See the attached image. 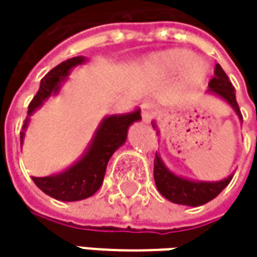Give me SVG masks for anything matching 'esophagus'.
<instances>
[{
	"mask_svg": "<svg viewBox=\"0 0 257 257\" xmlns=\"http://www.w3.org/2000/svg\"><path fill=\"white\" fill-rule=\"evenodd\" d=\"M141 114H143L144 122H149V120L153 119V116L156 114V107H155L153 104H144V105H143Z\"/></svg>",
	"mask_w": 257,
	"mask_h": 257,
	"instance_id": "34e87169",
	"label": "esophagus"
}]
</instances>
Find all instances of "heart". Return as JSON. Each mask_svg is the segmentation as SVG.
I'll list each match as a JSON object with an SVG mask.
<instances>
[{"label":"heart","instance_id":"1","mask_svg":"<svg viewBox=\"0 0 257 257\" xmlns=\"http://www.w3.org/2000/svg\"><path fill=\"white\" fill-rule=\"evenodd\" d=\"M158 65L168 71L177 73L184 70V77L190 84H201L207 77V67L202 61L195 59L193 53L184 49H174L158 55Z\"/></svg>","mask_w":257,"mask_h":257}]
</instances>
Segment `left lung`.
<instances>
[{"label":"left lung","instance_id":"left-lung-1","mask_svg":"<svg viewBox=\"0 0 257 257\" xmlns=\"http://www.w3.org/2000/svg\"><path fill=\"white\" fill-rule=\"evenodd\" d=\"M208 87H210L208 92L220 96L231 105L233 111L238 114L239 120L242 122V116H241V111L235 98V87L232 86L231 80L219 64H216L214 77L210 80ZM153 128H156L155 123H153ZM153 177H155L158 190L168 201L174 204H180V205L198 207L214 199L231 183L233 176H229L220 181H193V180L184 179L171 173L162 162L161 156L156 153Z\"/></svg>","mask_w":257,"mask_h":257}]
</instances>
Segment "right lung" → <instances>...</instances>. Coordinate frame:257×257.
Returning a JSON list of instances; mask_svg holds the SVG:
<instances>
[{"instance_id":"1","label":"right lung","mask_w":257,"mask_h":257,"mask_svg":"<svg viewBox=\"0 0 257 257\" xmlns=\"http://www.w3.org/2000/svg\"><path fill=\"white\" fill-rule=\"evenodd\" d=\"M84 61L86 59L83 56L71 58L56 65L41 78L40 89L28 105V116L22 128L24 131L21 132V146L25 138L29 116H32V113L40 108L49 96L56 95L61 89V83L67 80L70 71ZM140 113V108H137L132 113L107 116L105 119H102L101 125L96 129L87 150L74 165L55 176L32 177L34 183L46 195L59 201L71 202L92 196L102 184L110 158L126 141L128 128L134 122L141 119Z\"/></svg>"}]
</instances>
